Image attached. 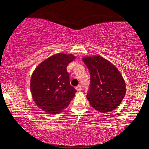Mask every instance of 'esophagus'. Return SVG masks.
<instances>
[{"instance_id": "obj_1", "label": "esophagus", "mask_w": 149, "mask_h": 149, "mask_svg": "<svg viewBox=\"0 0 149 149\" xmlns=\"http://www.w3.org/2000/svg\"><path fill=\"white\" fill-rule=\"evenodd\" d=\"M76 89L78 91H81V90H82V87H81V85H78V86H77Z\"/></svg>"}]
</instances>
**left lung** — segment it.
<instances>
[{"instance_id":"obj_1","label":"left lung","mask_w":149,"mask_h":149,"mask_svg":"<svg viewBox=\"0 0 149 149\" xmlns=\"http://www.w3.org/2000/svg\"><path fill=\"white\" fill-rule=\"evenodd\" d=\"M90 73V84L87 98L93 109L100 113L113 111L125 95L123 77L117 68L102 57L95 56L83 59Z\"/></svg>"}]
</instances>
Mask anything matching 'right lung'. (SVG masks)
Listing matches in <instances>:
<instances>
[{
  "mask_svg": "<svg viewBox=\"0 0 149 149\" xmlns=\"http://www.w3.org/2000/svg\"><path fill=\"white\" fill-rule=\"evenodd\" d=\"M74 60L71 54H58L36 67L30 82L34 101L49 114H58L67 108L77 90L70 83L67 66Z\"/></svg>",
  "mask_w": 149,
  "mask_h": 149,
  "instance_id": "add662e5",
  "label": "right lung"
}]
</instances>
